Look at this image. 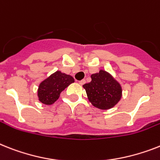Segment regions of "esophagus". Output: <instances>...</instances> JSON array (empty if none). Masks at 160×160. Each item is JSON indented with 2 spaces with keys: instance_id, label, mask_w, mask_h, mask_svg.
Returning a JSON list of instances; mask_svg holds the SVG:
<instances>
[{
  "instance_id": "1",
  "label": "esophagus",
  "mask_w": 160,
  "mask_h": 160,
  "mask_svg": "<svg viewBox=\"0 0 160 160\" xmlns=\"http://www.w3.org/2000/svg\"><path fill=\"white\" fill-rule=\"evenodd\" d=\"M85 82H86L85 79H82V80H81V81L78 82V83L80 84V85H83V84H84Z\"/></svg>"
}]
</instances>
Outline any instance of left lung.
<instances>
[{"instance_id": "1", "label": "left lung", "mask_w": 160, "mask_h": 160, "mask_svg": "<svg viewBox=\"0 0 160 160\" xmlns=\"http://www.w3.org/2000/svg\"><path fill=\"white\" fill-rule=\"evenodd\" d=\"M92 81L82 86L88 101L97 109L106 110L115 106L122 98V87L109 72L101 69L91 75Z\"/></svg>"}]
</instances>
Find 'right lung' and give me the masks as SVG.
Here are the masks:
<instances>
[{"instance_id":"add662e5","label":"right lung","mask_w":160,"mask_h":160,"mask_svg":"<svg viewBox=\"0 0 160 160\" xmlns=\"http://www.w3.org/2000/svg\"><path fill=\"white\" fill-rule=\"evenodd\" d=\"M72 82L74 79L72 76L56 71L39 84L38 100L44 105H52L59 99L60 93Z\"/></svg>"}]
</instances>
